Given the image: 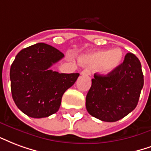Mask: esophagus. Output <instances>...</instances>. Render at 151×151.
Returning <instances> with one entry per match:
<instances>
[{"label": "esophagus", "instance_id": "obj_1", "mask_svg": "<svg viewBox=\"0 0 151 151\" xmlns=\"http://www.w3.org/2000/svg\"><path fill=\"white\" fill-rule=\"evenodd\" d=\"M80 74L82 75V76H89V75L91 74V72H90L88 69H85V70H83V71H81Z\"/></svg>", "mask_w": 151, "mask_h": 151}]
</instances>
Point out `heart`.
<instances>
[{
	"instance_id": "b5f03b06",
	"label": "heart",
	"mask_w": 151,
	"mask_h": 151,
	"mask_svg": "<svg viewBox=\"0 0 151 151\" xmlns=\"http://www.w3.org/2000/svg\"><path fill=\"white\" fill-rule=\"evenodd\" d=\"M123 59V53L120 48L111 50H102L83 55L81 63L92 68H98L104 74H109L119 67Z\"/></svg>"
}]
</instances>
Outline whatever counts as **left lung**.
I'll use <instances>...</instances> for the list:
<instances>
[{"mask_svg": "<svg viewBox=\"0 0 151 151\" xmlns=\"http://www.w3.org/2000/svg\"><path fill=\"white\" fill-rule=\"evenodd\" d=\"M143 84L139 59L127 53L113 71L104 76L94 75L86 96L87 111L103 122H116L136 108Z\"/></svg>", "mask_w": 151, "mask_h": 151, "instance_id": "8db88e82", "label": "left lung"}]
</instances>
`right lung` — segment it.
<instances>
[{"instance_id": "1", "label": "right lung", "mask_w": 151, "mask_h": 151, "mask_svg": "<svg viewBox=\"0 0 151 151\" xmlns=\"http://www.w3.org/2000/svg\"><path fill=\"white\" fill-rule=\"evenodd\" d=\"M64 57L55 47L37 43L17 54L10 68L11 92L22 113L34 118L47 117L59 110L62 96L79 73H59L50 68Z\"/></svg>"}]
</instances>
